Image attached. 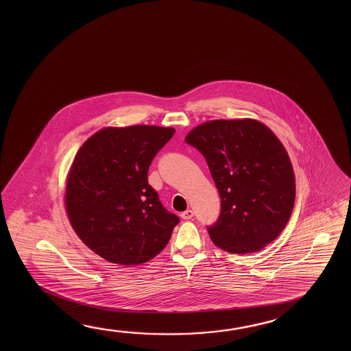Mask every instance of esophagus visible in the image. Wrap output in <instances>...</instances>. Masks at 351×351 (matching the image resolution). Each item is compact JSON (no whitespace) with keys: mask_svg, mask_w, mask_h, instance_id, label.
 Listing matches in <instances>:
<instances>
[{"mask_svg":"<svg viewBox=\"0 0 351 351\" xmlns=\"http://www.w3.org/2000/svg\"><path fill=\"white\" fill-rule=\"evenodd\" d=\"M193 217V210H186V212L181 213V218L184 219V220H189V219H192Z\"/></svg>","mask_w":351,"mask_h":351,"instance_id":"34e87169","label":"esophagus"}]
</instances>
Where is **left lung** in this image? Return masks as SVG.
Listing matches in <instances>:
<instances>
[{
	"instance_id": "1",
	"label": "left lung",
	"mask_w": 351,
	"mask_h": 351,
	"mask_svg": "<svg viewBox=\"0 0 351 351\" xmlns=\"http://www.w3.org/2000/svg\"><path fill=\"white\" fill-rule=\"evenodd\" d=\"M207 160L221 198L208 232L226 252L251 253L274 241L295 203V175L287 150L259 121H208L186 136Z\"/></svg>"
}]
</instances>
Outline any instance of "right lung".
<instances>
[{"label":"right lung","instance_id":"1","mask_svg":"<svg viewBox=\"0 0 351 351\" xmlns=\"http://www.w3.org/2000/svg\"><path fill=\"white\" fill-rule=\"evenodd\" d=\"M171 127H106L86 139L69 170L64 206L88 247L111 263L148 262L167 246L180 219L148 184Z\"/></svg>","mask_w":351,"mask_h":351}]
</instances>
